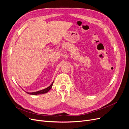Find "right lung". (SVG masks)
<instances>
[{
    "instance_id": "right-lung-1",
    "label": "right lung",
    "mask_w": 129,
    "mask_h": 129,
    "mask_svg": "<svg viewBox=\"0 0 129 129\" xmlns=\"http://www.w3.org/2000/svg\"><path fill=\"white\" fill-rule=\"evenodd\" d=\"M53 82L54 81L52 82V83L48 87H47V88H46L44 89H42V90H39V91H35V92H27V91H25L26 93L28 94H30V95H39V94H45V93H47V92H48L50 89L51 88H52V85L53 84Z\"/></svg>"
}]
</instances>
